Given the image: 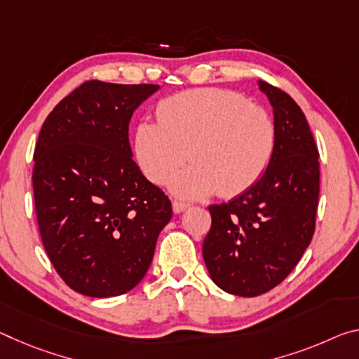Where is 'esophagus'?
<instances>
[{"label": "esophagus", "mask_w": 359, "mask_h": 359, "mask_svg": "<svg viewBox=\"0 0 359 359\" xmlns=\"http://www.w3.org/2000/svg\"><path fill=\"white\" fill-rule=\"evenodd\" d=\"M185 209H189V204H187V203H182V201H174V203H172V210H174V214H180V212H184Z\"/></svg>", "instance_id": "obj_1"}]
</instances>
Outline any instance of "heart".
Segmentation results:
<instances>
[{
	"label": "heart",
	"mask_w": 359,
	"mask_h": 359,
	"mask_svg": "<svg viewBox=\"0 0 359 359\" xmlns=\"http://www.w3.org/2000/svg\"><path fill=\"white\" fill-rule=\"evenodd\" d=\"M156 118L158 123L137 126L135 156L144 174L158 185L166 184L190 156L195 164L169 184L172 193L187 200L214 191L224 198L244 193L262 179L275 153L271 116L233 90H184L163 100Z\"/></svg>",
	"instance_id": "1"
}]
</instances>
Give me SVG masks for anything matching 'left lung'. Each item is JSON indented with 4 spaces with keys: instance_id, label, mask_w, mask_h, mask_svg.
Returning <instances> with one entry per match:
<instances>
[{
    "instance_id": "obj_1",
    "label": "left lung",
    "mask_w": 359,
    "mask_h": 359,
    "mask_svg": "<svg viewBox=\"0 0 359 359\" xmlns=\"http://www.w3.org/2000/svg\"><path fill=\"white\" fill-rule=\"evenodd\" d=\"M259 89L273 107L271 163L251 189L209 206L203 244L212 281L241 297L270 291L295 269L315 233L320 196V153L304 111L284 90L265 81Z\"/></svg>"
}]
</instances>
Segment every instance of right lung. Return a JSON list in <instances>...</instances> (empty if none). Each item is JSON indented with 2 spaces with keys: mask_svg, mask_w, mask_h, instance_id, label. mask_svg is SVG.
<instances>
[{
  "mask_svg": "<svg viewBox=\"0 0 359 359\" xmlns=\"http://www.w3.org/2000/svg\"><path fill=\"white\" fill-rule=\"evenodd\" d=\"M158 84L83 83L49 113L35 147L43 246L73 291L115 297L137 286L172 206L133 159L129 121Z\"/></svg>",
  "mask_w": 359,
  "mask_h": 359,
  "instance_id": "obj_1",
  "label": "right lung"
}]
</instances>
